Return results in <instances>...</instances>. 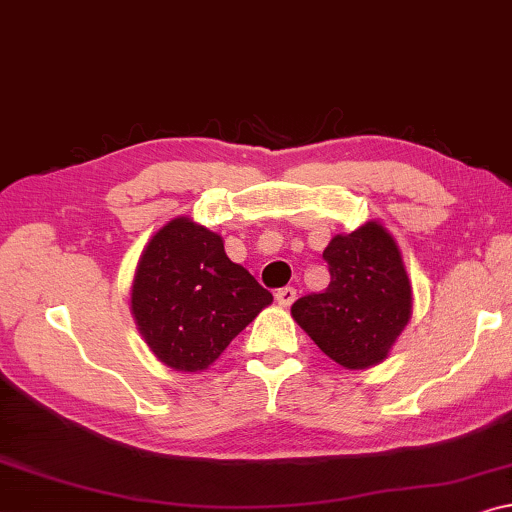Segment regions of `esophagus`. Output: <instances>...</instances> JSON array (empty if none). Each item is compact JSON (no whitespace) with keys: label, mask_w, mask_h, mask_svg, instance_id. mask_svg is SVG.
Here are the masks:
<instances>
[{"label":"esophagus","mask_w":512,"mask_h":512,"mask_svg":"<svg viewBox=\"0 0 512 512\" xmlns=\"http://www.w3.org/2000/svg\"><path fill=\"white\" fill-rule=\"evenodd\" d=\"M276 301L278 305H282V308H287V305H292L296 301V289L294 287H280L276 292Z\"/></svg>","instance_id":"obj_1"}]
</instances>
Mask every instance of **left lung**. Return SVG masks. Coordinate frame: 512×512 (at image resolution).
<instances>
[{"mask_svg": "<svg viewBox=\"0 0 512 512\" xmlns=\"http://www.w3.org/2000/svg\"><path fill=\"white\" fill-rule=\"evenodd\" d=\"M331 282L301 296L292 315L322 352L342 368L384 361L411 315V285L393 236L377 223L333 236L324 250Z\"/></svg>", "mask_w": 512, "mask_h": 512, "instance_id": "left-lung-1", "label": "left lung"}]
</instances>
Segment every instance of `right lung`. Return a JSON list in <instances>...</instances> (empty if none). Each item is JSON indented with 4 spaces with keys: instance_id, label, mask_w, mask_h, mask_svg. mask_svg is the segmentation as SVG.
<instances>
[{
    "instance_id": "1",
    "label": "right lung",
    "mask_w": 512,
    "mask_h": 512,
    "mask_svg": "<svg viewBox=\"0 0 512 512\" xmlns=\"http://www.w3.org/2000/svg\"><path fill=\"white\" fill-rule=\"evenodd\" d=\"M271 301L223 239L188 218L170 220L144 248L131 299L151 352L181 372L207 370Z\"/></svg>"
}]
</instances>
